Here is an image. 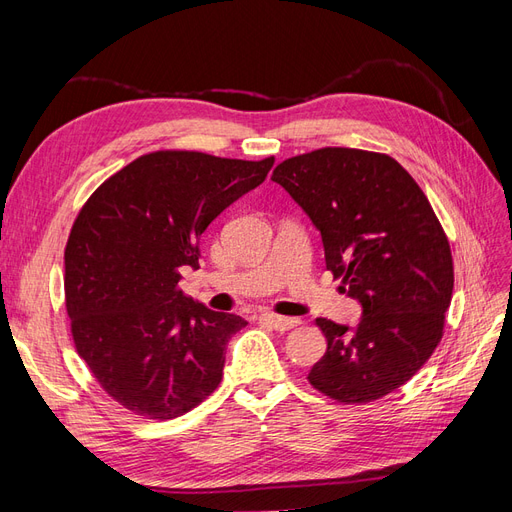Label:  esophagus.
Instances as JSON below:
<instances>
[{
  "label": "esophagus",
  "instance_id": "34e87169",
  "mask_svg": "<svg viewBox=\"0 0 512 512\" xmlns=\"http://www.w3.org/2000/svg\"><path fill=\"white\" fill-rule=\"evenodd\" d=\"M258 320L269 324V327H273L275 331H290L301 322L299 318H286V316H277V314H260Z\"/></svg>",
  "mask_w": 512,
  "mask_h": 512
}]
</instances>
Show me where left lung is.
Wrapping results in <instances>:
<instances>
[{"mask_svg": "<svg viewBox=\"0 0 512 512\" xmlns=\"http://www.w3.org/2000/svg\"><path fill=\"white\" fill-rule=\"evenodd\" d=\"M271 179L320 230L327 269L363 307L354 329L316 318L327 352L309 384L342 404L393 393L440 344L453 297L451 245L427 196L391 156L348 147L288 158Z\"/></svg>", "mask_w": 512, "mask_h": 512, "instance_id": "8db88e82", "label": "left lung"}]
</instances>
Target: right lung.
Returning a JSON list of instances; mask_svg holds the SVG:
<instances>
[{"mask_svg": "<svg viewBox=\"0 0 512 512\" xmlns=\"http://www.w3.org/2000/svg\"><path fill=\"white\" fill-rule=\"evenodd\" d=\"M273 162L147 153L76 215L64 254L74 346L123 408L168 421L218 389L228 339L247 322L185 297L179 269H198L200 235Z\"/></svg>", "mask_w": 512, "mask_h": 512, "instance_id": "right-lung-1", "label": "right lung"}]
</instances>
